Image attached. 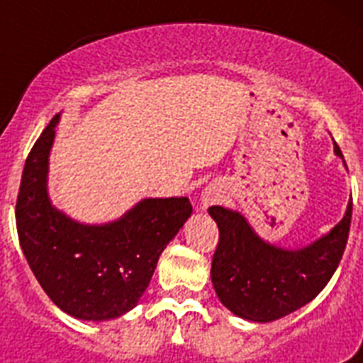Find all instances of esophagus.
<instances>
[{
	"label": "esophagus",
	"mask_w": 363,
	"mask_h": 363,
	"mask_svg": "<svg viewBox=\"0 0 363 363\" xmlns=\"http://www.w3.org/2000/svg\"><path fill=\"white\" fill-rule=\"evenodd\" d=\"M218 198H220V194H218L216 191H213V189H207V191L203 192V198H201V201H203V207H209V205L216 203Z\"/></svg>",
	"instance_id": "esophagus-1"
}]
</instances>
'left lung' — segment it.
<instances>
[{
  "label": "left lung",
  "instance_id": "obj_1",
  "mask_svg": "<svg viewBox=\"0 0 363 363\" xmlns=\"http://www.w3.org/2000/svg\"><path fill=\"white\" fill-rule=\"evenodd\" d=\"M335 152L344 154L335 143ZM220 230L211 278L221 303L251 322H272L309 303L327 285L347 245L352 203L329 234L300 251L265 243L234 211L213 205Z\"/></svg>",
  "mask_w": 363,
  "mask_h": 363
}]
</instances>
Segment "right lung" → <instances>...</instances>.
I'll return each mask as SVG.
<instances>
[{
	"instance_id": "right-lung-1",
	"label": "right lung",
	"mask_w": 363,
	"mask_h": 363,
	"mask_svg": "<svg viewBox=\"0 0 363 363\" xmlns=\"http://www.w3.org/2000/svg\"><path fill=\"white\" fill-rule=\"evenodd\" d=\"M57 114L27 156L16 200L21 251L47 296L82 320L118 318L145 293L160 255L192 213L189 198H147L118 221L82 225L47 196Z\"/></svg>"
}]
</instances>
